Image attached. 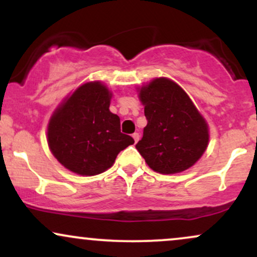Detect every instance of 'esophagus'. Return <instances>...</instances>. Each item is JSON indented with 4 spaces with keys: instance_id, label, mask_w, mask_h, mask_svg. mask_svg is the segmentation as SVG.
<instances>
[{
    "instance_id": "34e87169",
    "label": "esophagus",
    "mask_w": 257,
    "mask_h": 257,
    "mask_svg": "<svg viewBox=\"0 0 257 257\" xmlns=\"http://www.w3.org/2000/svg\"><path fill=\"white\" fill-rule=\"evenodd\" d=\"M133 139H134L135 143H138L139 139H140V135H139V133H134V134H133Z\"/></svg>"
}]
</instances>
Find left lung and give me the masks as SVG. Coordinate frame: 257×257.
<instances>
[{"instance_id":"8db88e82","label":"left lung","mask_w":257,"mask_h":257,"mask_svg":"<svg viewBox=\"0 0 257 257\" xmlns=\"http://www.w3.org/2000/svg\"><path fill=\"white\" fill-rule=\"evenodd\" d=\"M147 125L135 145L149 167L161 174L188 169L209 143L208 124L180 85L161 77L141 87Z\"/></svg>"}]
</instances>
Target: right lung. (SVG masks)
<instances>
[{"mask_svg": "<svg viewBox=\"0 0 257 257\" xmlns=\"http://www.w3.org/2000/svg\"><path fill=\"white\" fill-rule=\"evenodd\" d=\"M112 94L100 82L78 87L53 113L48 124V145L66 169L91 176L104 173L117 155L134 144L120 133V120L110 111Z\"/></svg>", "mask_w": 257, "mask_h": 257, "instance_id": "1", "label": "right lung"}]
</instances>
